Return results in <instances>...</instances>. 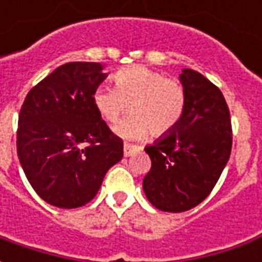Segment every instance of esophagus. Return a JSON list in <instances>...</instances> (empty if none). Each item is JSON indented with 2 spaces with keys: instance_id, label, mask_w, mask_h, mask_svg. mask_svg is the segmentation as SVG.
Here are the masks:
<instances>
[{
  "instance_id": "obj_1",
  "label": "esophagus",
  "mask_w": 262,
  "mask_h": 262,
  "mask_svg": "<svg viewBox=\"0 0 262 262\" xmlns=\"http://www.w3.org/2000/svg\"><path fill=\"white\" fill-rule=\"evenodd\" d=\"M136 146H133V144H125L123 146V154H125V157H130V156H133V154L136 153L137 151Z\"/></svg>"
}]
</instances>
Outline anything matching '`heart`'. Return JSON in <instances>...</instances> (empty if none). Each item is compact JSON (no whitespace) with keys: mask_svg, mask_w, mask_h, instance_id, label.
<instances>
[{"mask_svg":"<svg viewBox=\"0 0 262 262\" xmlns=\"http://www.w3.org/2000/svg\"><path fill=\"white\" fill-rule=\"evenodd\" d=\"M115 88L101 85L92 95L98 114L109 123L122 115L129 116L115 126V133L127 140H142L150 135L164 136L181 120L187 92L181 82L144 66H132L114 74Z\"/></svg>","mask_w":262,"mask_h":262,"instance_id":"b5f03b06","label":"heart"}]
</instances>
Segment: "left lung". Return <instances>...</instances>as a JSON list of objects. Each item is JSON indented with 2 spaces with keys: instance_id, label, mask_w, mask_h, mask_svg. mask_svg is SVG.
<instances>
[{
  "instance_id": "left-lung-1",
  "label": "left lung",
  "mask_w": 262,
  "mask_h": 262,
  "mask_svg": "<svg viewBox=\"0 0 262 262\" xmlns=\"http://www.w3.org/2000/svg\"><path fill=\"white\" fill-rule=\"evenodd\" d=\"M187 92L178 125L144 148L151 168L143 180L148 202L164 212H185L202 202L219 180L231 153L229 106L217 86L184 69Z\"/></svg>"
}]
</instances>
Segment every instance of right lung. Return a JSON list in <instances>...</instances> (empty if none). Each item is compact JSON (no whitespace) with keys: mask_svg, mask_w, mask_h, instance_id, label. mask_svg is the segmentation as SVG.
Listing matches in <instances>:
<instances>
[{"mask_svg":"<svg viewBox=\"0 0 262 262\" xmlns=\"http://www.w3.org/2000/svg\"><path fill=\"white\" fill-rule=\"evenodd\" d=\"M101 63L57 67L28 92L18 119L16 150L35 192L63 209L84 206L106 171L123 157V142L94 106L106 78Z\"/></svg>","mask_w":262,"mask_h":262,"instance_id":"1","label":"right lung"}]
</instances>
